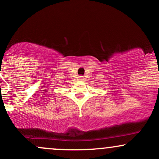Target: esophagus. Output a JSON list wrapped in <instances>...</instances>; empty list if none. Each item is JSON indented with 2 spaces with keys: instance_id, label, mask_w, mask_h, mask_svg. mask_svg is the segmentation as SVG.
Returning <instances> with one entry per match:
<instances>
[{
  "instance_id": "esophagus-1",
  "label": "esophagus",
  "mask_w": 159,
  "mask_h": 159,
  "mask_svg": "<svg viewBox=\"0 0 159 159\" xmlns=\"http://www.w3.org/2000/svg\"><path fill=\"white\" fill-rule=\"evenodd\" d=\"M79 80H80V81H84V80H85V78H84V76H80L79 77Z\"/></svg>"
}]
</instances>
